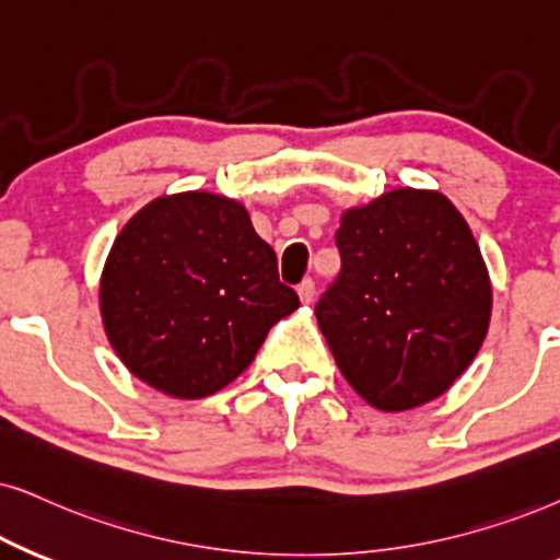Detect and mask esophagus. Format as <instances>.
Wrapping results in <instances>:
<instances>
[{
  "label": "esophagus",
  "instance_id": "esophagus-1",
  "mask_svg": "<svg viewBox=\"0 0 560 560\" xmlns=\"http://www.w3.org/2000/svg\"><path fill=\"white\" fill-rule=\"evenodd\" d=\"M296 294H300V300H302L304 304L313 302V296H315V281H313V279H304L302 284L296 287Z\"/></svg>",
  "mask_w": 560,
  "mask_h": 560
}]
</instances>
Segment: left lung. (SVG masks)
<instances>
[{
	"label": "left lung",
	"instance_id": "obj_1",
	"mask_svg": "<svg viewBox=\"0 0 560 560\" xmlns=\"http://www.w3.org/2000/svg\"><path fill=\"white\" fill-rule=\"evenodd\" d=\"M341 273L315 307L346 382L380 410L439 398L491 323V279L472 232L439 190L395 188L341 214Z\"/></svg>",
	"mask_w": 560,
	"mask_h": 560
}]
</instances>
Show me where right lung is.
Listing matches in <instances>:
<instances>
[{
	"mask_svg": "<svg viewBox=\"0 0 560 560\" xmlns=\"http://www.w3.org/2000/svg\"><path fill=\"white\" fill-rule=\"evenodd\" d=\"M300 307L235 198L186 190L139 209L101 276L105 336L133 377L198 400L237 380Z\"/></svg>",
	"mask_w": 560,
	"mask_h": 560,
	"instance_id": "right-lung-1",
	"label": "right lung"
}]
</instances>
